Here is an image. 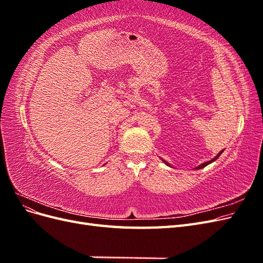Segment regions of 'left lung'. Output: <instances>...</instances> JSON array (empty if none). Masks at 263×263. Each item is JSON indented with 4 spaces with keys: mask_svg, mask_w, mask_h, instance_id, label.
<instances>
[{
    "mask_svg": "<svg viewBox=\"0 0 263 263\" xmlns=\"http://www.w3.org/2000/svg\"><path fill=\"white\" fill-rule=\"evenodd\" d=\"M221 153H222V150H221V151H220V153H219V154H218V155H217V156H216V157H215V158H214V159H212V160H211V161H208V162H204V163H202V164H201V165H198V166H197V168H196V169H202V168H204V166H206V165H208V164H210V163H212V162H213V161H215V160H216V159H218V157H219V156H220V155H221ZM162 161H163V162H164V163H165V164H166V165H169V166H170V164H169V163H168V162H166V161H164V160H162Z\"/></svg>",
    "mask_w": 263,
    "mask_h": 263,
    "instance_id": "left-lung-1",
    "label": "left lung"
}]
</instances>
